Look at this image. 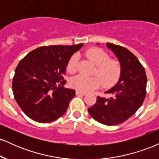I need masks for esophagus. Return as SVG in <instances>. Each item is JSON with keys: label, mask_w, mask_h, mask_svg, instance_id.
<instances>
[{"label": "esophagus", "mask_w": 159, "mask_h": 159, "mask_svg": "<svg viewBox=\"0 0 159 159\" xmlns=\"http://www.w3.org/2000/svg\"><path fill=\"white\" fill-rule=\"evenodd\" d=\"M76 95H78V96H85L86 93H85L80 92V91L77 90V91H76Z\"/></svg>", "instance_id": "obj_1"}]
</instances>
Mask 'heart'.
I'll return each mask as SVG.
<instances>
[{
    "label": "heart",
    "mask_w": 159,
    "mask_h": 159,
    "mask_svg": "<svg viewBox=\"0 0 159 159\" xmlns=\"http://www.w3.org/2000/svg\"><path fill=\"white\" fill-rule=\"evenodd\" d=\"M85 55L96 65L94 73L99 76H85L78 75L71 79L70 85L74 89L86 93L96 89L101 85L111 87L117 81L120 73L121 66L116 60L110 59L106 52L98 48H91L85 52ZM78 57L74 54L71 57L67 63V71L69 73H75L77 71Z\"/></svg>",
    "instance_id": "heart-1"
}]
</instances>
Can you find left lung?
<instances>
[{"mask_svg": "<svg viewBox=\"0 0 159 159\" xmlns=\"http://www.w3.org/2000/svg\"><path fill=\"white\" fill-rule=\"evenodd\" d=\"M106 46L117 57L121 73L117 83L105 92L110 97L97 96L96 103L89 107L88 112L98 123L116 125L130 118L142 105L146 96L147 78L143 66L130 51L109 43Z\"/></svg>", "mask_w": 159, "mask_h": 159, "instance_id": "obj_1", "label": "left lung"}]
</instances>
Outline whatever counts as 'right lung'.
<instances>
[{"mask_svg": "<svg viewBox=\"0 0 159 159\" xmlns=\"http://www.w3.org/2000/svg\"><path fill=\"white\" fill-rule=\"evenodd\" d=\"M83 45L39 47L19 62L12 79V92L29 118L51 123L65 114L75 91L63 88L66 82L63 75L71 57Z\"/></svg>", "mask_w": 159, "mask_h": 159, "instance_id": "obj_1", "label": "right lung"}]
</instances>
